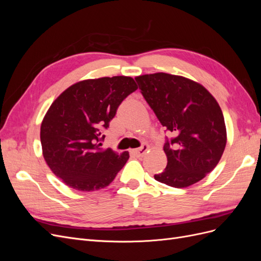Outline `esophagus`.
<instances>
[{"instance_id":"esophagus-1","label":"esophagus","mask_w":261,"mask_h":261,"mask_svg":"<svg viewBox=\"0 0 261 261\" xmlns=\"http://www.w3.org/2000/svg\"><path fill=\"white\" fill-rule=\"evenodd\" d=\"M148 149H149V147L147 145H143L138 149H133L130 153L134 154V155H136V156H143L148 151Z\"/></svg>"}]
</instances>
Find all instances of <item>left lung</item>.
Instances as JSON below:
<instances>
[{
    "instance_id": "left-lung-1",
    "label": "left lung",
    "mask_w": 261,
    "mask_h": 261,
    "mask_svg": "<svg viewBox=\"0 0 261 261\" xmlns=\"http://www.w3.org/2000/svg\"><path fill=\"white\" fill-rule=\"evenodd\" d=\"M141 94L162 126L167 168L154 178L171 187L191 186L217 167L226 145L224 117L217 100L185 77L155 73L135 78Z\"/></svg>"
}]
</instances>
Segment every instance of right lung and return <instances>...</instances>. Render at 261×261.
<instances>
[{
  "label": "right lung",
  "instance_id": "1",
  "mask_svg": "<svg viewBox=\"0 0 261 261\" xmlns=\"http://www.w3.org/2000/svg\"><path fill=\"white\" fill-rule=\"evenodd\" d=\"M137 88L126 76L83 81L51 105L41 124L42 151L51 171L67 186L82 192L105 188L127 162V151L118 155L101 148L102 133Z\"/></svg>",
  "mask_w": 261,
  "mask_h": 261
}]
</instances>
